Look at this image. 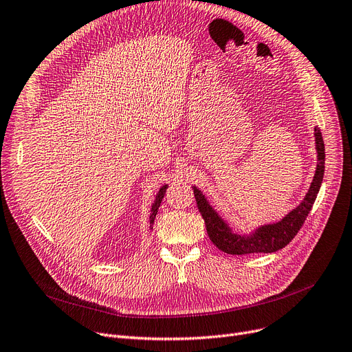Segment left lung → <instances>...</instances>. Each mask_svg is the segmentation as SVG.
<instances>
[{
    "mask_svg": "<svg viewBox=\"0 0 352 352\" xmlns=\"http://www.w3.org/2000/svg\"><path fill=\"white\" fill-rule=\"evenodd\" d=\"M315 143L318 160L320 162L316 164V172L305 199L300 202L298 208H295L292 212H289L283 217L280 222L259 228L252 236H241L236 235V233H233L230 228L222 221V217L212 209L204 193L193 188L197 209L202 213L208 235L210 241L217 246V249H221L222 252L229 255L271 254L285 248L295 238L299 229L302 228L304 222L307 221V216L311 212L318 192H320L324 177L325 146L321 130L318 127H315Z\"/></svg>",
    "mask_w": 352,
    "mask_h": 352,
    "instance_id": "left-lung-1",
    "label": "left lung"
}]
</instances>
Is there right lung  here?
Instances as JSON below:
<instances>
[{
	"instance_id": "1",
	"label": "right lung",
	"mask_w": 352,
	"mask_h": 352,
	"mask_svg": "<svg viewBox=\"0 0 352 352\" xmlns=\"http://www.w3.org/2000/svg\"><path fill=\"white\" fill-rule=\"evenodd\" d=\"M166 188H167V186H163V188L159 190V193H157V196H156V199H155V204H153V206H152V214H150V228H152V229H153L155 217H156V214H157L159 206H160V204H162V199H163V196H164V193H166Z\"/></svg>"
}]
</instances>
